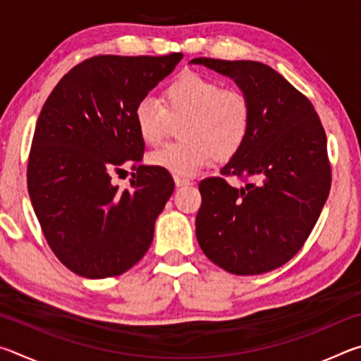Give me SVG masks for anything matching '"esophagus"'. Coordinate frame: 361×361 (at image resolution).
<instances>
[{
    "label": "esophagus",
    "instance_id": "1",
    "mask_svg": "<svg viewBox=\"0 0 361 361\" xmlns=\"http://www.w3.org/2000/svg\"><path fill=\"white\" fill-rule=\"evenodd\" d=\"M175 185H176V188H183V186L192 185V181L188 178H183V176H175Z\"/></svg>",
    "mask_w": 361,
    "mask_h": 361
}]
</instances>
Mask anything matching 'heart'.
I'll return each instance as SVG.
<instances>
[{"instance_id": "heart-1", "label": "heart", "mask_w": 361, "mask_h": 361, "mask_svg": "<svg viewBox=\"0 0 361 361\" xmlns=\"http://www.w3.org/2000/svg\"><path fill=\"white\" fill-rule=\"evenodd\" d=\"M166 105L154 97L137 103L133 118L145 143L159 145L180 122L178 143L151 151L149 166L188 176L207 166L213 157L229 161L242 149L253 124L248 95L239 89H223L215 79L186 73L170 82L164 94Z\"/></svg>"}]
</instances>
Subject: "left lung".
Listing matches in <instances>:
<instances>
[{
	"mask_svg": "<svg viewBox=\"0 0 361 361\" xmlns=\"http://www.w3.org/2000/svg\"><path fill=\"white\" fill-rule=\"evenodd\" d=\"M191 63L234 79L253 108L250 135L223 176L199 183L197 242L207 258L235 276L274 271L301 250L331 188L320 118L307 97L264 63L207 57ZM226 176L246 186L231 187Z\"/></svg>",
	"mask_w": 361,
	"mask_h": 361,
	"instance_id": "8db88e82",
	"label": "left lung"
}]
</instances>
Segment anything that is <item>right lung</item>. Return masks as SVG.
Here are the masks:
<instances>
[{
    "label": "right lung",
    "instance_id": "1",
    "mask_svg": "<svg viewBox=\"0 0 361 361\" xmlns=\"http://www.w3.org/2000/svg\"><path fill=\"white\" fill-rule=\"evenodd\" d=\"M181 59H87L60 79L41 109L28 194L49 247L78 276H119L148 252L175 183L167 170L138 166L145 142L133 111ZM126 165L136 173L121 192L111 176Z\"/></svg>",
    "mask_w": 361,
    "mask_h": 361
}]
</instances>
